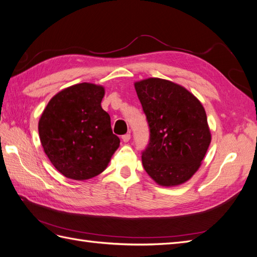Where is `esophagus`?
Instances as JSON below:
<instances>
[{"instance_id":"1","label":"esophagus","mask_w":257,"mask_h":257,"mask_svg":"<svg viewBox=\"0 0 257 257\" xmlns=\"http://www.w3.org/2000/svg\"><path fill=\"white\" fill-rule=\"evenodd\" d=\"M121 139H122V141H123L124 143H127V142L130 140V134H126V135H123V136L121 137Z\"/></svg>"}]
</instances>
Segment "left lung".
Wrapping results in <instances>:
<instances>
[{"instance_id": "8db88e82", "label": "left lung", "mask_w": 257, "mask_h": 257, "mask_svg": "<svg viewBox=\"0 0 257 257\" xmlns=\"http://www.w3.org/2000/svg\"><path fill=\"white\" fill-rule=\"evenodd\" d=\"M135 88L150 127L143 167L157 185H182L200 168L212 140L205 109L185 87L165 79H144Z\"/></svg>"}]
</instances>
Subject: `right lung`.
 Wrapping results in <instances>:
<instances>
[{"instance_id":"add662e5","label":"right lung","mask_w":257,"mask_h":257,"mask_svg":"<svg viewBox=\"0 0 257 257\" xmlns=\"http://www.w3.org/2000/svg\"><path fill=\"white\" fill-rule=\"evenodd\" d=\"M103 85L82 82L58 92L39 120L45 154L66 178L87 180L107 167L119 147L101 102Z\"/></svg>"}]
</instances>
